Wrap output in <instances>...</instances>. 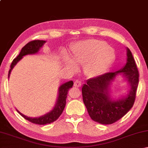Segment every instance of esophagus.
<instances>
[{
  "label": "esophagus",
  "mask_w": 148,
  "mask_h": 148,
  "mask_svg": "<svg viewBox=\"0 0 148 148\" xmlns=\"http://www.w3.org/2000/svg\"><path fill=\"white\" fill-rule=\"evenodd\" d=\"M81 85H82V82L80 81V80H79V79L75 80V82L74 83V87H79L80 86H81Z\"/></svg>",
  "instance_id": "esophagus-1"
}]
</instances>
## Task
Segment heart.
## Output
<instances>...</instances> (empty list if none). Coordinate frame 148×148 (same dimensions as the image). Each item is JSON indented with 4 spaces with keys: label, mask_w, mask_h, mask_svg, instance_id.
<instances>
[{
    "label": "heart",
    "mask_w": 148,
    "mask_h": 148,
    "mask_svg": "<svg viewBox=\"0 0 148 148\" xmlns=\"http://www.w3.org/2000/svg\"><path fill=\"white\" fill-rule=\"evenodd\" d=\"M72 61L77 65H86L87 76L96 77L101 76L109 68L114 59V52L106 42L90 39L77 42L72 49ZM69 66L74 64L69 57L65 58Z\"/></svg>",
    "instance_id": "1"
}]
</instances>
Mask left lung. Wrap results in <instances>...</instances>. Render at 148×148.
I'll use <instances>...</instances> for the list:
<instances>
[{
  "mask_svg": "<svg viewBox=\"0 0 148 148\" xmlns=\"http://www.w3.org/2000/svg\"><path fill=\"white\" fill-rule=\"evenodd\" d=\"M127 63L120 71L108 72L89 79L82 87V96L89 116L101 124L109 125L118 121L128 112L134 103L139 82V73L131 51L127 48ZM123 73L131 86L126 98L111 101L109 86L117 74Z\"/></svg>",
  "mask_w": 148,
  "mask_h": 148,
  "instance_id": "obj_1",
  "label": "left lung"
}]
</instances>
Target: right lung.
<instances>
[{
  "label": "right lung",
  "instance_id": "right-lung-1",
  "mask_svg": "<svg viewBox=\"0 0 148 148\" xmlns=\"http://www.w3.org/2000/svg\"><path fill=\"white\" fill-rule=\"evenodd\" d=\"M45 42H46V41L44 40H32L31 42H29V43H27L21 49L19 54L17 56L16 58H15L13 60V61H12L10 65V69L9 71L8 77L10 76V74L12 69L17 64V62L22 59V57L26 56V55L34 54L37 53L40 48L43 46ZM73 84V82L69 81L60 86L59 89V97L56 106H55L52 111L46 114V115H44V116L36 117V118H32V117H29L24 116L23 114L20 113L18 110H17V111L18 112V113L22 117H24L25 119L28 120L29 121L32 123L38 125H46L56 121L59 118V116H61L62 112H63L65 105H66V99L69 90L72 88Z\"/></svg>",
  "mask_w": 148,
  "mask_h": 148
}]
</instances>
